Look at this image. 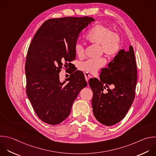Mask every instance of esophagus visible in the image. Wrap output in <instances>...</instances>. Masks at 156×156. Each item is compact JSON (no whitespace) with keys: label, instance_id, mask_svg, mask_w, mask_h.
Instances as JSON below:
<instances>
[{"label":"esophagus","instance_id":"obj_1","mask_svg":"<svg viewBox=\"0 0 156 156\" xmlns=\"http://www.w3.org/2000/svg\"><path fill=\"white\" fill-rule=\"evenodd\" d=\"M84 75H85V79H86V81L88 82V80H89V79L90 78V75L89 74L87 73H85L84 74Z\"/></svg>","mask_w":156,"mask_h":156}]
</instances>
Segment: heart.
<instances>
[{
	"label": "heart",
	"instance_id": "obj_1",
	"mask_svg": "<svg viewBox=\"0 0 156 156\" xmlns=\"http://www.w3.org/2000/svg\"><path fill=\"white\" fill-rule=\"evenodd\" d=\"M86 39L91 43L101 46V51L107 57L116 55L121 49V40L119 36L108 27L98 24L93 27L86 35ZM75 53L77 57L82 58L84 56L83 46L79 42L74 46ZM103 58L98 60H87L80 62L78 68L80 70L87 73H96L105 65Z\"/></svg>",
	"mask_w": 156,
	"mask_h": 156
}]
</instances>
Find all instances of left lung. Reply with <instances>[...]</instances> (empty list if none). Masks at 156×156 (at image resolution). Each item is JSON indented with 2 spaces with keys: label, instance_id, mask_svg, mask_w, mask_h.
<instances>
[{
  "label": "left lung",
  "instance_id": "1",
  "mask_svg": "<svg viewBox=\"0 0 156 156\" xmlns=\"http://www.w3.org/2000/svg\"><path fill=\"white\" fill-rule=\"evenodd\" d=\"M107 66L101 69L99 80L90 79L88 82L93 93L94 116L101 124L110 126L125 117L135 98L137 72L133 47L120 50ZM110 84L115 87L112 90L108 88Z\"/></svg>",
  "mask_w": 156,
  "mask_h": 156
}]
</instances>
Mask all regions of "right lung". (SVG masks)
<instances>
[{
	"instance_id": "right-lung-1",
	"label": "right lung",
	"mask_w": 156,
	"mask_h": 156,
	"mask_svg": "<svg viewBox=\"0 0 156 156\" xmlns=\"http://www.w3.org/2000/svg\"><path fill=\"white\" fill-rule=\"evenodd\" d=\"M93 21L87 16L51 19L33 38L26 62V92L37 116L46 123L56 125L64 121L79 93L87 86L82 72H73L63 82L59 73L75 60L79 35Z\"/></svg>"
}]
</instances>
